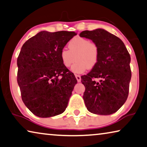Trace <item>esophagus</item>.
<instances>
[{"instance_id":"obj_1","label":"esophagus","mask_w":147,"mask_h":147,"mask_svg":"<svg viewBox=\"0 0 147 147\" xmlns=\"http://www.w3.org/2000/svg\"><path fill=\"white\" fill-rule=\"evenodd\" d=\"M75 77H76V80H77V81H78V82H80V81H81V77H80V75H78V74H76Z\"/></svg>"}]
</instances>
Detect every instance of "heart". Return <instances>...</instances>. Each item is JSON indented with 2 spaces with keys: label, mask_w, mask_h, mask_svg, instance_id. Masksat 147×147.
I'll list each match as a JSON object with an SVG mask.
<instances>
[{
  "label": "heart",
  "mask_w": 147,
  "mask_h": 147,
  "mask_svg": "<svg viewBox=\"0 0 147 147\" xmlns=\"http://www.w3.org/2000/svg\"><path fill=\"white\" fill-rule=\"evenodd\" d=\"M69 50L62 49L59 53L63 65L66 68L76 62L71 68L75 74H82L88 68L93 69L97 64L99 59L100 50L98 45L89 39L83 37H74L69 41Z\"/></svg>",
  "instance_id": "obj_1"
}]
</instances>
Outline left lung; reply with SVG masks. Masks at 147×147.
<instances>
[{"instance_id":"8db88e82","label":"left lung","mask_w":147,"mask_h":147,"mask_svg":"<svg viewBox=\"0 0 147 147\" xmlns=\"http://www.w3.org/2000/svg\"><path fill=\"white\" fill-rule=\"evenodd\" d=\"M81 37L91 39L100 50L97 64L81 76L85 86L83 99L92 113L109 115L116 113L127 100L131 77L130 55L120 39L105 30L84 31ZM100 78V82L96 79Z\"/></svg>"}]
</instances>
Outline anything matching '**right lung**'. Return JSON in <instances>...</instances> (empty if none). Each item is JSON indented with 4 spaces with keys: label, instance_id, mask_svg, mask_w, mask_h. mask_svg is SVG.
Masks as SVG:
<instances>
[{
    "label": "right lung",
    "instance_id": "obj_1",
    "mask_svg": "<svg viewBox=\"0 0 147 147\" xmlns=\"http://www.w3.org/2000/svg\"><path fill=\"white\" fill-rule=\"evenodd\" d=\"M74 32L41 31L23 44L18 55L17 80L22 101L38 117L63 113L77 80L63 65L59 53Z\"/></svg>",
    "mask_w": 147,
    "mask_h": 147
}]
</instances>
